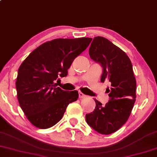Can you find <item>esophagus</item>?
<instances>
[{"label":"esophagus","mask_w":157,"mask_h":157,"mask_svg":"<svg viewBox=\"0 0 157 157\" xmlns=\"http://www.w3.org/2000/svg\"><path fill=\"white\" fill-rule=\"evenodd\" d=\"M79 97H80V98H84L86 97V95H85V94H83L82 93H81V92H80V93H79Z\"/></svg>","instance_id":"esophagus-1"}]
</instances>
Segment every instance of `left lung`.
<instances>
[{
	"mask_svg": "<svg viewBox=\"0 0 157 157\" xmlns=\"http://www.w3.org/2000/svg\"><path fill=\"white\" fill-rule=\"evenodd\" d=\"M89 55L103 67L100 81L110 82L107 88L110 100L105 105L96 99L95 108L86 114L87 124L101 134L118 131L128 120L136 101V81L129 57L108 39L96 36L92 41Z\"/></svg>",
	"mask_w": 157,
	"mask_h": 157,
	"instance_id": "1",
	"label": "left lung"
}]
</instances>
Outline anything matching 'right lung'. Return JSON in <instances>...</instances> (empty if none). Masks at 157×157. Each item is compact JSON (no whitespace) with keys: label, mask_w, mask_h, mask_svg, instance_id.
Returning a JSON list of instances; mask_svg holds the SVG:
<instances>
[{"label":"right lung","mask_w":157,"mask_h":157,"mask_svg":"<svg viewBox=\"0 0 157 157\" xmlns=\"http://www.w3.org/2000/svg\"><path fill=\"white\" fill-rule=\"evenodd\" d=\"M92 38L56 39L34 49L18 70L16 87L18 103L33 126L48 128L61 120L70 103L79 97L77 90L57 86L59 77L67 75L72 62L91 42Z\"/></svg>","instance_id":"add662e5"}]
</instances>
